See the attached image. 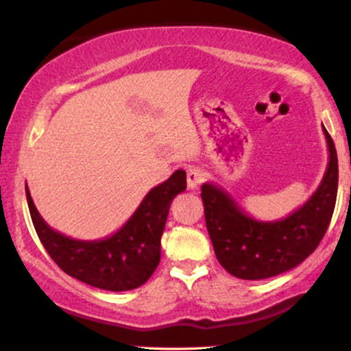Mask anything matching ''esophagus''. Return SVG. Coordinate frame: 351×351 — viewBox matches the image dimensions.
<instances>
[{"mask_svg": "<svg viewBox=\"0 0 351 351\" xmlns=\"http://www.w3.org/2000/svg\"><path fill=\"white\" fill-rule=\"evenodd\" d=\"M204 180V171L201 170L198 167H193L189 168L188 173H186V181H188V188L189 189H196L199 186L201 183H203Z\"/></svg>", "mask_w": 351, "mask_h": 351, "instance_id": "1", "label": "esophagus"}]
</instances>
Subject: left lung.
I'll return each mask as SVG.
<instances>
[{"label": "left lung", "instance_id": "1", "mask_svg": "<svg viewBox=\"0 0 351 351\" xmlns=\"http://www.w3.org/2000/svg\"><path fill=\"white\" fill-rule=\"evenodd\" d=\"M328 165L307 203L279 221H257L243 211L223 188L201 186L206 228L219 264L244 280L279 276L304 263L327 232L337 201L338 158L324 127Z\"/></svg>", "mask_w": 351, "mask_h": 351}]
</instances>
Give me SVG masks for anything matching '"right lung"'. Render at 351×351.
Instances as JSON below:
<instances>
[{"mask_svg":"<svg viewBox=\"0 0 351 351\" xmlns=\"http://www.w3.org/2000/svg\"><path fill=\"white\" fill-rule=\"evenodd\" d=\"M186 189V173L176 170L148 191L140 206L115 234L79 241L49 228L36 209L26 184V199L39 239L64 272L92 287L123 292L140 287L158 267L165 224L173 198Z\"/></svg>","mask_w":351,"mask_h":351,"instance_id":"obj_1","label":"right lung"}]
</instances>
